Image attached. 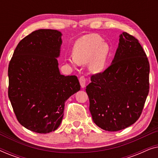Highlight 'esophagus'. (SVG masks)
Masks as SVG:
<instances>
[{
	"instance_id": "34e87169",
	"label": "esophagus",
	"mask_w": 158,
	"mask_h": 158,
	"mask_svg": "<svg viewBox=\"0 0 158 158\" xmlns=\"http://www.w3.org/2000/svg\"><path fill=\"white\" fill-rule=\"evenodd\" d=\"M79 81L80 83H81V88H85V82H86V79L84 76H81L79 78Z\"/></svg>"
}]
</instances>
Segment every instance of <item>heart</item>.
<instances>
[{
  "label": "heart",
  "instance_id": "heart-1",
  "mask_svg": "<svg viewBox=\"0 0 158 158\" xmlns=\"http://www.w3.org/2000/svg\"><path fill=\"white\" fill-rule=\"evenodd\" d=\"M110 54V47L103 39L96 34L83 36L73 47V57L67 61L73 66L88 63L90 73L99 74L105 70Z\"/></svg>",
  "mask_w": 158,
  "mask_h": 158
}]
</instances>
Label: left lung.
Masks as SVG:
<instances>
[{
  "label": "left lung",
  "mask_w": 158,
  "mask_h": 158,
  "mask_svg": "<svg viewBox=\"0 0 158 158\" xmlns=\"http://www.w3.org/2000/svg\"><path fill=\"white\" fill-rule=\"evenodd\" d=\"M149 74L150 63L139 41L123 32L111 65L93 75L86 86L95 124L116 131L137 122L149 93Z\"/></svg>",
  "instance_id": "left-lung-1"
}]
</instances>
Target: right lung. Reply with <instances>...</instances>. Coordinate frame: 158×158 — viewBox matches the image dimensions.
Returning a JSON list of instances; mask_svg holds the SVG:
<instances>
[{
	"label": "right lung",
	"instance_id": "add662e5",
	"mask_svg": "<svg viewBox=\"0 0 158 158\" xmlns=\"http://www.w3.org/2000/svg\"><path fill=\"white\" fill-rule=\"evenodd\" d=\"M61 36L53 29L31 32L19 42L8 65V94L14 114L34 132L56 130L65 101L81 89L77 76L60 73Z\"/></svg>",
	"mask_w": 158,
	"mask_h": 158
}]
</instances>
